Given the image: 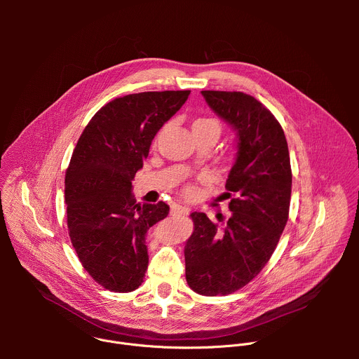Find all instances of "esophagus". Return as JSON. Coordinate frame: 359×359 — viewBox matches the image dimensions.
Instances as JSON below:
<instances>
[{
    "label": "esophagus",
    "mask_w": 359,
    "mask_h": 359,
    "mask_svg": "<svg viewBox=\"0 0 359 359\" xmlns=\"http://www.w3.org/2000/svg\"><path fill=\"white\" fill-rule=\"evenodd\" d=\"M187 213H189V208L182 206V204H179V203L172 204V208H170V215L172 216H184Z\"/></svg>",
    "instance_id": "esophagus-1"
}]
</instances>
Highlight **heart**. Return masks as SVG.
<instances>
[{"label": "heart", "instance_id": "1", "mask_svg": "<svg viewBox=\"0 0 359 359\" xmlns=\"http://www.w3.org/2000/svg\"><path fill=\"white\" fill-rule=\"evenodd\" d=\"M201 121H212V119H198V121H196V122H201ZM184 191H186V194H194L196 189H194V186H187V187L184 189Z\"/></svg>", "mask_w": 359, "mask_h": 359}]
</instances>
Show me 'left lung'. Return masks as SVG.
I'll return each instance as SVG.
<instances>
[{"label": "left lung", "instance_id": "left-lung-1", "mask_svg": "<svg viewBox=\"0 0 359 359\" xmlns=\"http://www.w3.org/2000/svg\"><path fill=\"white\" fill-rule=\"evenodd\" d=\"M201 95L237 137L226 182L231 215L217 226L191 213L194 230L184 245L189 287L215 297L240 290L269 263L288 220L292 175L284 130L262 102L243 92Z\"/></svg>", "mask_w": 359, "mask_h": 359}]
</instances>
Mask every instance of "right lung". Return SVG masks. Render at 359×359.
<instances>
[{
	"instance_id": "1",
	"label": "right lung",
	"mask_w": 359,
	"mask_h": 359,
	"mask_svg": "<svg viewBox=\"0 0 359 359\" xmlns=\"http://www.w3.org/2000/svg\"><path fill=\"white\" fill-rule=\"evenodd\" d=\"M190 90L140 92L102 107L83 129L65 175L68 230L89 276L115 292H130L149 264L146 233L169 206L136 203L132 180L153 137L183 107Z\"/></svg>"
}]
</instances>
